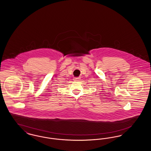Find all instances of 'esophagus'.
Masks as SVG:
<instances>
[{"instance_id": "obj_1", "label": "esophagus", "mask_w": 151, "mask_h": 151, "mask_svg": "<svg viewBox=\"0 0 151 151\" xmlns=\"http://www.w3.org/2000/svg\"><path fill=\"white\" fill-rule=\"evenodd\" d=\"M73 80H74L75 81H78L79 80H80V77H78V78H73Z\"/></svg>"}]
</instances>
